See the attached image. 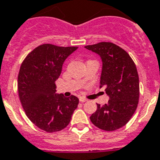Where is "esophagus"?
<instances>
[{
    "mask_svg": "<svg viewBox=\"0 0 160 160\" xmlns=\"http://www.w3.org/2000/svg\"><path fill=\"white\" fill-rule=\"evenodd\" d=\"M80 102H86V101H88L87 99H85V98L84 97H80Z\"/></svg>",
    "mask_w": 160,
    "mask_h": 160,
    "instance_id": "obj_1",
    "label": "esophagus"
}]
</instances>
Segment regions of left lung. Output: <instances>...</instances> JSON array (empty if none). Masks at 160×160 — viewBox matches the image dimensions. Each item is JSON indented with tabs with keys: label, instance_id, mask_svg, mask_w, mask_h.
Wrapping results in <instances>:
<instances>
[{
	"label": "left lung",
	"instance_id": "left-lung-1",
	"mask_svg": "<svg viewBox=\"0 0 160 160\" xmlns=\"http://www.w3.org/2000/svg\"><path fill=\"white\" fill-rule=\"evenodd\" d=\"M102 60L100 88H105L109 97L107 104H97L90 120L99 129L114 131L131 119L139 98V75L136 65L126 51L111 42L85 46Z\"/></svg>",
	"mask_w": 160,
	"mask_h": 160
}]
</instances>
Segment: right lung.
<instances>
[{
	"mask_svg": "<svg viewBox=\"0 0 160 160\" xmlns=\"http://www.w3.org/2000/svg\"><path fill=\"white\" fill-rule=\"evenodd\" d=\"M78 47H61L43 44L29 53L18 75V94L26 115L35 125L52 133L70 123L79 104L75 95L56 94L55 81L63 63Z\"/></svg>",
	"mask_w": 160,
	"mask_h": 160,
	"instance_id": "add662e5",
	"label": "right lung"
}]
</instances>
